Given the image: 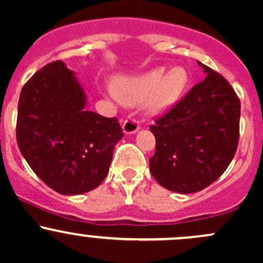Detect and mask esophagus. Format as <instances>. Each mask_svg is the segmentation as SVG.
Instances as JSON below:
<instances>
[{
	"mask_svg": "<svg viewBox=\"0 0 263 263\" xmlns=\"http://www.w3.org/2000/svg\"><path fill=\"white\" fill-rule=\"evenodd\" d=\"M122 128H123V132L126 135L135 134V132L140 129V122L136 118H128L123 122Z\"/></svg>",
	"mask_w": 263,
	"mask_h": 263,
	"instance_id": "1",
	"label": "esophagus"
}]
</instances>
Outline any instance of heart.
Returning a JSON list of instances; mask_svg holds the SVG:
<instances>
[{
	"mask_svg": "<svg viewBox=\"0 0 263 263\" xmlns=\"http://www.w3.org/2000/svg\"><path fill=\"white\" fill-rule=\"evenodd\" d=\"M190 81V72L183 66H176L169 71L161 66L140 76L116 79L113 91L124 104L137 105L150 100V107L155 112H161L182 97Z\"/></svg>",
	"mask_w": 263,
	"mask_h": 263,
	"instance_id": "b5f03b06",
	"label": "heart"
}]
</instances>
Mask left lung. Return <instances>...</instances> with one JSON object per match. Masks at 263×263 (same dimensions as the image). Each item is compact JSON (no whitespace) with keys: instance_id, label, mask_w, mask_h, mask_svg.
Returning a JSON list of instances; mask_svg holds the SVG:
<instances>
[{"instance_id":"left-lung-1","label":"left lung","mask_w":263,"mask_h":263,"mask_svg":"<svg viewBox=\"0 0 263 263\" xmlns=\"http://www.w3.org/2000/svg\"><path fill=\"white\" fill-rule=\"evenodd\" d=\"M206 79L155 119L150 172L173 192L202 191L227 171L239 141L240 100L227 79L198 62Z\"/></svg>"}]
</instances>
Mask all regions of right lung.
<instances>
[{
	"label": "right lung",
	"instance_id": "obj_1",
	"mask_svg": "<svg viewBox=\"0 0 263 263\" xmlns=\"http://www.w3.org/2000/svg\"><path fill=\"white\" fill-rule=\"evenodd\" d=\"M85 104L80 82L62 61L34 73L18 98V148L34 173L61 195L97 188L123 137L116 117L90 112Z\"/></svg>",
	"mask_w": 263,
	"mask_h": 263
}]
</instances>
